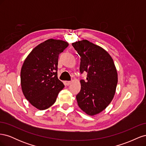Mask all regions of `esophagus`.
Masks as SVG:
<instances>
[{"instance_id":"esophagus-1","label":"esophagus","mask_w":146,"mask_h":146,"mask_svg":"<svg viewBox=\"0 0 146 146\" xmlns=\"http://www.w3.org/2000/svg\"><path fill=\"white\" fill-rule=\"evenodd\" d=\"M64 85H65L69 86V85H70V84L71 83V82H70V81H64Z\"/></svg>"}]
</instances>
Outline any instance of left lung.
<instances>
[{"instance_id":"8db88e82","label":"left lung","mask_w":146,"mask_h":146,"mask_svg":"<svg viewBox=\"0 0 146 146\" xmlns=\"http://www.w3.org/2000/svg\"><path fill=\"white\" fill-rule=\"evenodd\" d=\"M80 56V71L87 72L86 81L80 80L76 96L78 107L90 116L102 112L111 102L117 84L113 60L103 48L88 40L72 44Z\"/></svg>"}]
</instances>
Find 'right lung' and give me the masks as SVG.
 Segmentation results:
<instances>
[{
    "label": "right lung",
    "mask_w": 146,
    "mask_h": 146,
    "mask_svg": "<svg viewBox=\"0 0 146 146\" xmlns=\"http://www.w3.org/2000/svg\"><path fill=\"white\" fill-rule=\"evenodd\" d=\"M67 42L49 39L35 47L25 58L21 70L22 91L27 100L39 110L54 104L64 85L57 77L59 55Z\"/></svg>",
    "instance_id": "obj_1"
}]
</instances>
